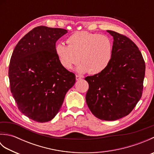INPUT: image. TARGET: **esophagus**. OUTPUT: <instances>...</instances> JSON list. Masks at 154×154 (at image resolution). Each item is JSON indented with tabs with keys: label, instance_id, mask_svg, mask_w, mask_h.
Returning <instances> with one entry per match:
<instances>
[{
	"label": "esophagus",
	"instance_id": "obj_1",
	"mask_svg": "<svg viewBox=\"0 0 154 154\" xmlns=\"http://www.w3.org/2000/svg\"><path fill=\"white\" fill-rule=\"evenodd\" d=\"M75 78H76V80L77 81H79V80L83 79V77L82 76H80V75H76V77H75Z\"/></svg>",
	"mask_w": 154,
	"mask_h": 154
}]
</instances>
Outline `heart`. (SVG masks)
I'll list each match as a JSON object with an SVG mask.
<instances>
[{
	"instance_id": "b5f03b06",
	"label": "heart",
	"mask_w": 154,
	"mask_h": 154,
	"mask_svg": "<svg viewBox=\"0 0 154 154\" xmlns=\"http://www.w3.org/2000/svg\"><path fill=\"white\" fill-rule=\"evenodd\" d=\"M68 45L58 43L55 52L60 64L66 69L82 62L77 71L80 73L89 71L91 75L103 72L109 65L112 56L110 39L100 34L86 31L75 32L67 39Z\"/></svg>"
}]
</instances>
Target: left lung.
<instances>
[{
	"label": "left lung",
	"instance_id": "obj_1",
	"mask_svg": "<svg viewBox=\"0 0 154 154\" xmlns=\"http://www.w3.org/2000/svg\"><path fill=\"white\" fill-rule=\"evenodd\" d=\"M112 56L101 73L88 76V107L94 116L112 121L127 116L141 99L146 65L141 52L128 38L112 30Z\"/></svg>",
	"mask_w": 154,
	"mask_h": 154
}]
</instances>
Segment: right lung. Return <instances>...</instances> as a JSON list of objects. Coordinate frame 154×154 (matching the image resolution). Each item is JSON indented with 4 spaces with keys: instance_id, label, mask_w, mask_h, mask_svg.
<instances>
[{
    "instance_id": "obj_1",
    "label": "right lung",
    "mask_w": 154,
    "mask_h": 154,
    "mask_svg": "<svg viewBox=\"0 0 154 154\" xmlns=\"http://www.w3.org/2000/svg\"><path fill=\"white\" fill-rule=\"evenodd\" d=\"M67 33L62 28L35 27L16 45L9 65L11 91L19 110L45 122L56 116L75 75L60 64L56 42Z\"/></svg>"
}]
</instances>
